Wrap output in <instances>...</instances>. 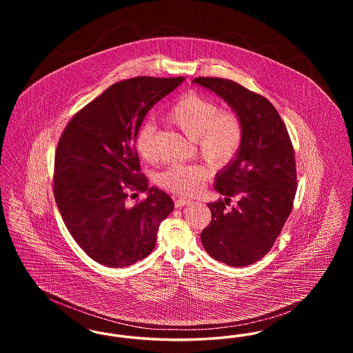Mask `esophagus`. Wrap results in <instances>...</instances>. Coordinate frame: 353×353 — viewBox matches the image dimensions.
Here are the masks:
<instances>
[{
	"instance_id": "34e87169",
	"label": "esophagus",
	"mask_w": 353,
	"mask_h": 353,
	"mask_svg": "<svg viewBox=\"0 0 353 353\" xmlns=\"http://www.w3.org/2000/svg\"><path fill=\"white\" fill-rule=\"evenodd\" d=\"M188 203H190V200H188V199H177V200H174V206L176 208H183V206L188 205Z\"/></svg>"
}]
</instances>
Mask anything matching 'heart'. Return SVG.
<instances>
[{"label":"heart","instance_id":"obj_1","mask_svg":"<svg viewBox=\"0 0 353 353\" xmlns=\"http://www.w3.org/2000/svg\"><path fill=\"white\" fill-rule=\"evenodd\" d=\"M169 121L194 140L202 157L214 167L229 164L242 147L243 124L232 110H219V103L199 92H188L167 114ZM136 151L147 163L159 157L156 125L145 121L134 137ZM209 169L200 164H173L159 176V184L176 194H194L209 179Z\"/></svg>","mask_w":353,"mask_h":353}]
</instances>
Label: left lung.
<instances>
[{"instance_id": "obj_1", "label": "left lung", "mask_w": 353, "mask_h": 353, "mask_svg": "<svg viewBox=\"0 0 353 353\" xmlns=\"http://www.w3.org/2000/svg\"><path fill=\"white\" fill-rule=\"evenodd\" d=\"M228 101L243 124V143L216 176L225 201L208 203L210 223L201 232L205 252L228 266L258 262L271 250L288 219L298 188L294 147L285 123L265 97L230 79H193ZM232 196L237 205L227 209Z\"/></svg>"}]
</instances>
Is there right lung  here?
Listing matches in <instances>:
<instances>
[{"mask_svg": "<svg viewBox=\"0 0 353 353\" xmlns=\"http://www.w3.org/2000/svg\"><path fill=\"white\" fill-rule=\"evenodd\" d=\"M184 77H136L110 85L68 121L54 161V197L70 234L91 259L127 268L144 259L174 205L141 173L136 132ZM149 192L131 207L130 195Z\"/></svg>", "mask_w": 353, "mask_h": 353, "instance_id": "add662e5", "label": "right lung"}]
</instances>
